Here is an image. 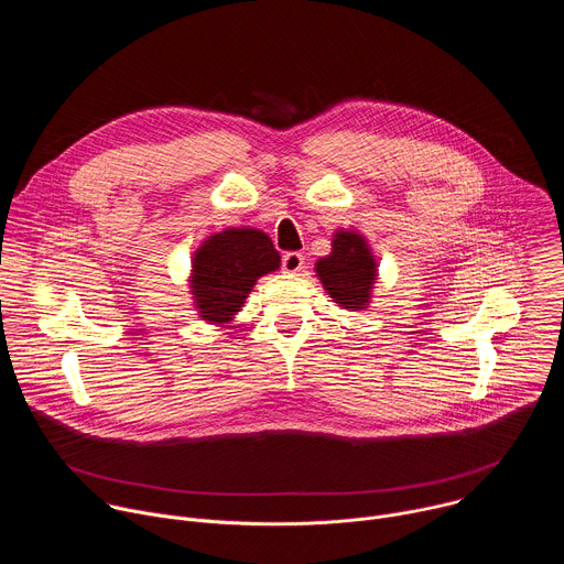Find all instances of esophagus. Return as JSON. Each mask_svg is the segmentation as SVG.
Segmentation results:
<instances>
[{
  "mask_svg": "<svg viewBox=\"0 0 564 564\" xmlns=\"http://www.w3.org/2000/svg\"><path fill=\"white\" fill-rule=\"evenodd\" d=\"M303 265H305V259H303V254H299V252H285V254L281 257V268H283L285 272H301Z\"/></svg>",
  "mask_w": 564,
  "mask_h": 564,
  "instance_id": "esophagus-1",
  "label": "esophagus"
}]
</instances>
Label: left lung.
I'll use <instances>...</instances> for the list:
<instances>
[{
	"label": "left lung",
	"mask_w": 564,
	"mask_h": 564,
	"mask_svg": "<svg viewBox=\"0 0 564 564\" xmlns=\"http://www.w3.org/2000/svg\"><path fill=\"white\" fill-rule=\"evenodd\" d=\"M316 274L339 305L361 310L375 283V261L366 240L359 234L339 229L333 240V254L316 263Z\"/></svg>",
	"instance_id": "1"
}]
</instances>
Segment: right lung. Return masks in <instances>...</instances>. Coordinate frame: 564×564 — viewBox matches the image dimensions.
Returning <instances> with one entry per match:
<instances>
[{
	"label": "right lung",
	"mask_w": 564,
	"mask_h": 564,
	"mask_svg": "<svg viewBox=\"0 0 564 564\" xmlns=\"http://www.w3.org/2000/svg\"><path fill=\"white\" fill-rule=\"evenodd\" d=\"M279 263L270 236L259 229H225L207 238L194 257L192 276L200 316L212 324L229 321L257 279L274 272Z\"/></svg>",
	"instance_id": "add662e5"
}]
</instances>
